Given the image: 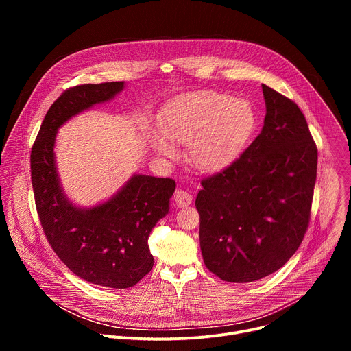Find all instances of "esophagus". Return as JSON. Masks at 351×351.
Listing matches in <instances>:
<instances>
[{
	"label": "esophagus",
	"mask_w": 351,
	"mask_h": 351,
	"mask_svg": "<svg viewBox=\"0 0 351 351\" xmlns=\"http://www.w3.org/2000/svg\"><path fill=\"white\" fill-rule=\"evenodd\" d=\"M193 202V195L186 190H176L175 193V203L178 207H187Z\"/></svg>",
	"instance_id": "1"
}]
</instances>
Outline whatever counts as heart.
I'll return each mask as SVG.
<instances>
[{
  "label": "heart",
  "mask_w": 351,
  "mask_h": 351,
  "mask_svg": "<svg viewBox=\"0 0 351 351\" xmlns=\"http://www.w3.org/2000/svg\"><path fill=\"white\" fill-rule=\"evenodd\" d=\"M256 123L254 111L243 98L203 91L179 97L158 119L160 133L152 137L156 153L175 158L176 147L187 143L186 158L199 172H218L240 153Z\"/></svg>",
  "instance_id": "heart-1"
}]
</instances>
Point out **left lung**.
Listing matches in <instances>:
<instances>
[{
	"label": "left lung",
	"instance_id": "obj_1",
	"mask_svg": "<svg viewBox=\"0 0 351 351\" xmlns=\"http://www.w3.org/2000/svg\"><path fill=\"white\" fill-rule=\"evenodd\" d=\"M261 133L195 198L206 267L232 283L282 268L308 229L318 149L297 104L263 84Z\"/></svg>",
	"mask_w": 351,
	"mask_h": 351
}]
</instances>
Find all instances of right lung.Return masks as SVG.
<instances>
[{"mask_svg":"<svg viewBox=\"0 0 351 351\" xmlns=\"http://www.w3.org/2000/svg\"><path fill=\"white\" fill-rule=\"evenodd\" d=\"M123 84L108 82L65 90L45 114L30 154L36 208L49 245L75 275L114 289L132 287L152 271L148 236L168 214L176 183L169 178L134 175L107 203L79 208L60 186L54 143L61 125L114 98Z\"/></svg>","mask_w":351,"mask_h":351,"instance_id":"1","label":"right lung"}]
</instances>
